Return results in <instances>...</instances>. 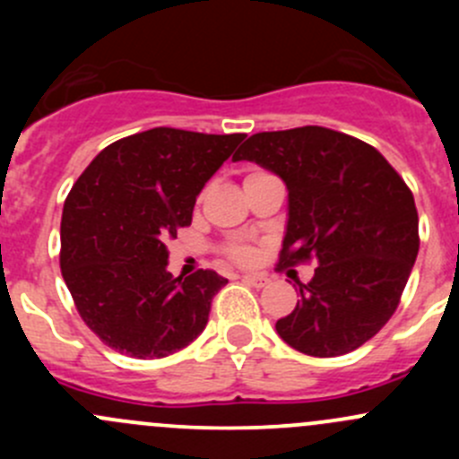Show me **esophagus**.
Instances as JSON below:
<instances>
[{"mask_svg": "<svg viewBox=\"0 0 459 459\" xmlns=\"http://www.w3.org/2000/svg\"><path fill=\"white\" fill-rule=\"evenodd\" d=\"M242 280L247 281L248 286H255V289H262V286L268 284V277H264V275H244Z\"/></svg>", "mask_w": 459, "mask_h": 459, "instance_id": "obj_1", "label": "esophagus"}]
</instances>
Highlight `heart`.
Returning <instances> with one entry per match:
<instances>
[{"mask_svg":"<svg viewBox=\"0 0 459 459\" xmlns=\"http://www.w3.org/2000/svg\"><path fill=\"white\" fill-rule=\"evenodd\" d=\"M251 175H255V173H251ZM224 253H226V255H229L230 259H233V262H238V264H251L253 259H255V255H257V248L253 247L251 242H247V239L238 238V239H230V242L226 244Z\"/></svg>","mask_w":459,"mask_h":459,"instance_id":"obj_1","label":"heart"}]
</instances>
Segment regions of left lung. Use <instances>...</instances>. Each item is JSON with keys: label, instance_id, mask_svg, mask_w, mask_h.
<instances>
[{"label": "left lung", "instance_id": "8db88e82", "mask_svg": "<svg viewBox=\"0 0 459 459\" xmlns=\"http://www.w3.org/2000/svg\"><path fill=\"white\" fill-rule=\"evenodd\" d=\"M235 161H255L289 188L277 268L316 262L275 331L295 351L337 358L391 319L420 251L411 188L371 143L324 126L255 133Z\"/></svg>", "mask_w": 459, "mask_h": 459}]
</instances>
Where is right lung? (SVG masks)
I'll list each match as a JSON object with an SVG mask.
<instances>
[{"label": "right lung", "mask_w": 459, "mask_h": 459, "mask_svg": "<svg viewBox=\"0 0 459 459\" xmlns=\"http://www.w3.org/2000/svg\"><path fill=\"white\" fill-rule=\"evenodd\" d=\"M247 135L151 128L106 146L62 212L64 281L86 326L117 353L173 355L206 328L226 284L215 271L173 277L166 239L191 226L193 206Z\"/></svg>", "instance_id": "right-lung-1"}]
</instances>
